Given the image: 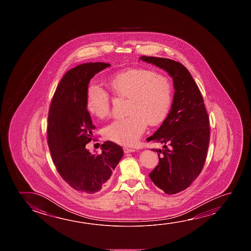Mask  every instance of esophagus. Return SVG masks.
<instances>
[{
	"label": "esophagus",
	"instance_id": "34e87169",
	"mask_svg": "<svg viewBox=\"0 0 251 251\" xmlns=\"http://www.w3.org/2000/svg\"><path fill=\"white\" fill-rule=\"evenodd\" d=\"M124 153H130V152L136 151V150L133 148H128V147H124Z\"/></svg>",
	"mask_w": 251,
	"mask_h": 251
}]
</instances>
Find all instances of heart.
<instances>
[{"label": "heart", "instance_id": "obj_1", "mask_svg": "<svg viewBox=\"0 0 251 251\" xmlns=\"http://www.w3.org/2000/svg\"><path fill=\"white\" fill-rule=\"evenodd\" d=\"M108 88L119 98L127 99V116L115 120L103 128L107 139L132 145L143 135L147 124L156 126L168 114L173 87L167 78L149 69H131L108 79ZM86 108L91 115L103 119L110 113V98L101 86L91 83L86 91Z\"/></svg>", "mask_w": 251, "mask_h": 251}]
</instances>
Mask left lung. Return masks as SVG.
Wrapping results in <instances>:
<instances>
[{
	"instance_id": "8db88e82",
	"label": "left lung",
	"mask_w": 251,
	"mask_h": 251,
	"mask_svg": "<svg viewBox=\"0 0 251 251\" xmlns=\"http://www.w3.org/2000/svg\"><path fill=\"white\" fill-rule=\"evenodd\" d=\"M140 59L173 78L175 93L171 111L147 141L164 145L162 151L152 149L159 163L149 176L166 194H175L186 189L201 173L209 144V118L197 84L181 63L147 56Z\"/></svg>"
}]
</instances>
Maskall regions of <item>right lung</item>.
<instances>
[{
	"label": "right lung",
	"instance_id": "1",
	"mask_svg": "<svg viewBox=\"0 0 251 251\" xmlns=\"http://www.w3.org/2000/svg\"><path fill=\"white\" fill-rule=\"evenodd\" d=\"M110 64L85 63L68 71L54 93L48 115L50 152L62 178L80 193H96L106 188L113 171L124 156L123 148L111 141L101 144V153L86 148L95 125L86 108L91 78Z\"/></svg>",
	"mask_w": 251,
	"mask_h": 251
}]
</instances>
